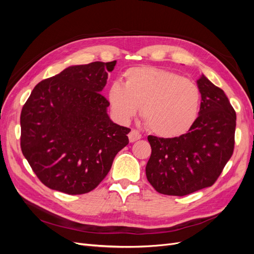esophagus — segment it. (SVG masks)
<instances>
[{
	"label": "esophagus",
	"instance_id": "34e87169",
	"mask_svg": "<svg viewBox=\"0 0 254 254\" xmlns=\"http://www.w3.org/2000/svg\"><path fill=\"white\" fill-rule=\"evenodd\" d=\"M128 137H129L130 143H133V142H135V141H137V140H140L141 137H142V134H141L139 131H137L136 129H132L131 131L129 132Z\"/></svg>",
	"mask_w": 254,
	"mask_h": 254
}]
</instances>
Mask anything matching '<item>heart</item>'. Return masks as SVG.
I'll return each mask as SVG.
<instances>
[{
    "instance_id": "1",
    "label": "heart",
    "mask_w": 254,
    "mask_h": 254,
    "mask_svg": "<svg viewBox=\"0 0 254 254\" xmlns=\"http://www.w3.org/2000/svg\"><path fill=\"white\" fill-rule=\"evenodd\" d=\"M124 80V86L114 82L108 91L111 108L122 121L132 119L142 107L145 125L157 135L179 136L193 126L200 106L193 80L155 66L129 68Z\"/></svg>"
}]
</instances>
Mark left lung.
Returning a JSON list of instances; mask_svg holds the SVG:
<instances>
[{
    "instance_id": "1",
    "label": "left lung",
    "mask_w": 254,
    "mask_h": 254,
    "mask_svg": "<svg viewBox=\"0 0 254 254\" xmlns=\"http://www.w3.org/2000/svg\"><path fill=\"white\" fill-rule=\"evenodd\" d=\"M200 111L189 131L180 136L148 135L151 155L147 180L158 193L186 196L216 182L233 155L236 113L225 92L205 76L197 81Z\"/></svg>"
}]
</instances>
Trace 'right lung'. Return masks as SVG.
Here are the masks:
<instances>
[{
	"label": "right lung",
	"instance_id": "add662e5",
	"mask_svg": "<svg viewBox=\"0 0 254 254\" xmlns=\"http://www.w3.org/2000/svg\"><path fill=\"white\" fill-rule=\"evenodd\" d=\"M117 60L68 66L40 81L21 111V150L45 187L68 195L94 190L130 129L107 114L101 92Z\"/></svg>",
	"mask_w": 254,
	"mask_h": 254
}]
</instances>
